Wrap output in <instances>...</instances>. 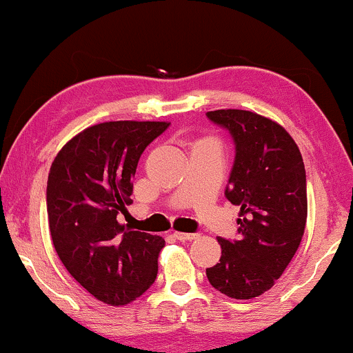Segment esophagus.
Instances as JSON below:
<instances>
[{"instance_id":"1","label":"esophagus","mask_w":353,"mask_h":353,"mask_svg":"<svg viewBox=\"0 0 353 353\" xmlns=\"http://www.w3.org/2000/svg\"><path fill=\"white\" fill-rule=\"evenodd\" d=\"M173 236L180 241H190L198 238V233H183V232H173Z\"/></svg>"}]
</instances>
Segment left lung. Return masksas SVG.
<instances>
[{"mask_svg":"<svg viewBox=\"0 0 353 353\" xmlns=\"http://www.w3.org/2000/svg\"><path fill=\"white\" fill-rule=\"evenodd\" d=\"M210 121L230 131L235 162L225 190L240 205L238 240L217 238L222 256L205 269L210 285L235 300L259 296L282 276L305 233V163L285 128L246 110H214Z\"/></svg>","mask_w":353,"mask_h":353,"instance_id":"left-lung-1","label":"left lung"}]
</instances>
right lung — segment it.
I'll list each match as a JSON object with an SVG mask.
<instances>
[{
  "label": "right lung",
  "mask_w": 353,
  "mask_h": 353,
  "mask_svg": "<svg viewBox=\"0 0 353 353\" xmlns=\"http://www.w3.org/2000/svg\"><path fill=\"white\" fill-rule=\"evenodd\" d=\"M167 121H107L85 128L54 157L47 183L53 246L68 272L112 306L131 303L157 277L165 241L117 221L131 203L144 149Z\"/></svg>",
  "instance_id": "1"
}]
</instances>
